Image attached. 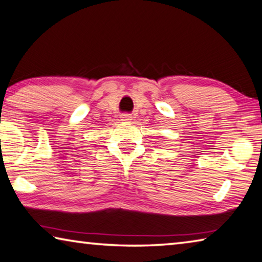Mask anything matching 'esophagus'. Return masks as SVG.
<instances>
[{
  "label": "esophagus",
  "instance_id": "obj_1",
  "mask_svg": "<svg viewBox=\"0 0 262 262\" xmlns=\"http://www.w3.org/2000/svg\"><path fill=\"white\" fill-rule=\"evenodd\" d=\"M133 120V116L130 114H122L121 115V121L123 122H130Z\"/></svg>",
  "mask_w": 262,
  "mask_h": 262
}]
</instances>
